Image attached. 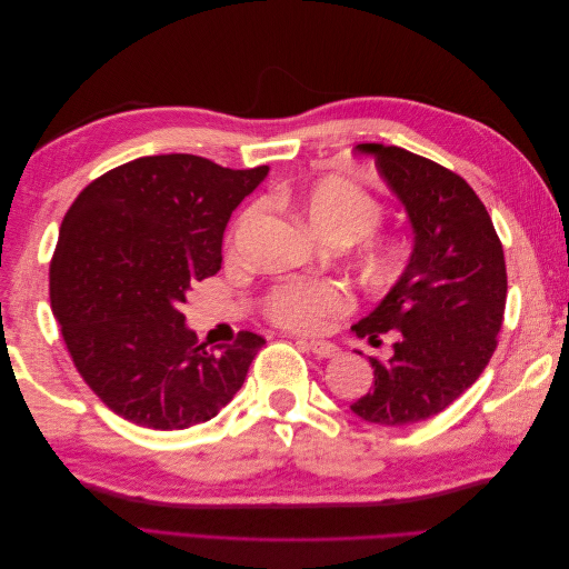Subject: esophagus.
<instances>
[{
    "label": "esophagus",
    "mask_w": 569,
    "mask_h": 569,
    "mask_svg": "<svg viewBox=\"0 0 569 569\" xmlns=\"http://www.w3.org/2000/svg\"><path fill=\"white\" fill-rule=\"evenodd\" d=\"M308 343V349L313 351V356L316 358H335L337 353H339V347L337 343H332V341H306Z\"/></svg>",
    "instance_id": "34e87169"
}]
</instances>
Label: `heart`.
<instances>
[{
	"label": "heart",
	"mask_w": 569,
	"mask_h": 569,
	"mask_svg": "<svg viewBox=\"0 0 569 569\" xmlns=\"http://www.w3.org/2000/svg\"><path fill=\"white\" fill-rule=\"evenodd\" d=\"M308 220L335 242H358L377 230L385 218L380 199L341 178H325L295 194ZM258 213V203L239 216L234 237ZM368 266L380 280L401 274L410 261V247L401 237H370L366 244ZM353 297L347 287L330 280H295L272 287L263 297L268 320L295 332H318L332 318L349 313Z\"/></svg>",
	"instance_id": "heart-1"
}]
</instances>
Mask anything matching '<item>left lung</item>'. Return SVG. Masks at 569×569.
<instances>
[{
	"mask_svg": "<svg viewBox=\"0 0 569 569\" xmlns=\"http://www.w3.org/2000/svg\"><path fill=\"white\" fill-rule=\"evenodd\" d=\"M356 149L403 201L416 249L385 301L353 325L372 341L396 330V341L387 360L370 356L372 389L351 410L403 427L449 408L489 366L506 313L503 244L487 206L453 170L401 147Z\"/></svg>",
	"mask_w": 569,
	"mask_h": 569,
	"instance_id": "1",
	"label": "left lung"
}]
</instances>
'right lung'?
Segmentation results:
<instances>
[{
	"instance_id": "obj_1",
	"label": "right lung",
	"mask_w": 569,
	"mask_h": 569,
	"mask_svg": "<svg viewBox=\"0 0 569 569\" xmlns=\"http://www.w3.org/2000/svg\"><path fill=\"white\" fill-rule=\"evenodd\" d=\"M268 166L222 168L192 153L142 157L99 176L63 216L49 299L66 349L116 416L149 429L216 418L266 339L206 349L184 327L194 282L222 263L232 211Z\"/></svg>"
}]
</instances>
